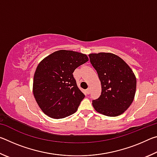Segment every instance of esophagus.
Returning a JSON list of instances; mask_svg holds the SVG:
<instances>
[{"label": "esophagus", "instance_id": "1", "mask_svg": "<svg viewBox=\"0 0 157 157\" xmlns=\"http://www.w3.org/2000/svg\"><path fill=\"white\" fill-rule=\"evenodd\" d=\"M86 91L87 94H90V91H91V89H90V88H88V89H87L86 90Z\"/></svg>", "mask_w": 157, "mask_h": 157}]
</instances>
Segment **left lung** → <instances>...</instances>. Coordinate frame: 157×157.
I'll list each match as a JSON object with an SVG mask.
<instances>
[{"label": "left lung", "mask_w": 157, "mask_h": 157, "mask_svg": "<svg viewBox=\"0 0 157 157\" xmlns=\"http://www.w3.org/2000/svg\"><path fill=\"white\" fill-rule=\"evenodd\" d=\"M89 56L102 86L100 96L92 101L95 110L107 116L121 115L134 100L136 76L127 63L113 53H92Z\"/></svg>", "instance_id": "8db88e82"}]
</instances>
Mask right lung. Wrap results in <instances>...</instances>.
Here are the masks:
<instances>
[{
	"label": "right lung",
	"mask_w": 157,
	"mask_h": 157,
	"mask_svg": "<svg viewBox=\"0 0 157 157\" xmlns=\"http://www.w3.org/2000/svg\"><path fill=\"white\" fill-rule=\"evenodd\" d=\"M88 61L86 55L60 50L39 63L34 75L33 94L45 114L59 119L78 110L85 95L78 87L73 73Z\"/></svg>",
	"instance_id": "add662e5"
}]
</instances>
